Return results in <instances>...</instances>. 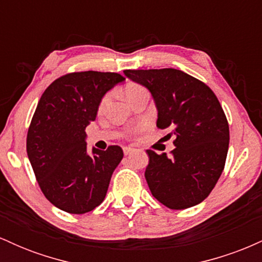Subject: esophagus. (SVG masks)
<instances>
[{
	"instance_id": "34e87169",
	"label": "esophagus",
	"mask_w": 262,
	"mask_h": 262,
	"mask_svg": "<svg viewBox=\"0 0 262 262\" xmlns=\"http://www.w3.org/2000/svg\"><path fill=\"white\" fill-rule=\"evenodd\" d=\"M132 151H133V148H132V146H124V148H123V152H124L125 155L130 154Z\"/></svg>"
}]
</instances>
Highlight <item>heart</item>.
I'll use <instances>...</instances> for the list:
<instances>
[{"label":"heart","mask_w":262,"mask_h":262,"mask_svg":"<svg viewBox=\"0 0 262 262\" xmlns=\"http://www.w3.org/2000/svg\"><path fill=\"white\" fill-rule=\"evenodd\" d=\"M144 92H148V91H146L145 87L139 85V83H129V85H127V87H125V97H127L128 101L130 100V98L135 97V96L140 95V93H144ZM107 101H108V95H106L103 98H102L100 107H103ZM135 132H137V129L133 130V133H135Z\"/></svg>","instance_id":"1"}]
</instances>
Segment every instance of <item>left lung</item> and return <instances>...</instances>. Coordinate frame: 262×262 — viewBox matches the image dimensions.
<instances>
[{
  "label": "left lung",
  "instance_id": "8db88e82",
  "mask_svg": "<svg viewBox=\"0 0 262 262\" xmlns=\"http://www.w3.org/2000/svg\"><path fill=\"white\" fill-rule=\"evenodd\" d=\"M145 86L158 108L156 127L173 138L171 156L146 150L145 179L159 202L171 209L196 206L208 197L223 172L229 125L217 96L206 83L176 69L124 70Z\"/></svg>",
  "mask_w": 262,
  "mask_h": 262
}]
</instances>
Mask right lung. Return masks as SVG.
Here are the masks:
<instances>
[{
  "label": "right lung",
  "mask_w": 262,
  "mask_h": 262,
  "mask_svg": "<svg viewBox=\"0 0 262 262\" xmlns=\"http://www.w3.org/2000/svg\"><path fill=\"white\" fill-rule=\"evenodd\" d=\"M124 81L117 73L77 71L47 87L27 134V154L45 198L73 214H83L106 197L123 159L118 145L87 154L86 132L108 90Z\"/></svg>",
  "instance_id": "add662e5"
}]
</instances>
